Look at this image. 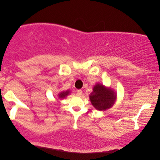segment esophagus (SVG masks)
Returning a JSON list of instances; mask_svg holds the SVG:
<instances>
[{
	"mask_svg": "<svg viewBox=\"0 0 160 160\" xmlns=\"http://www.w3.org/2000/svg\"><path fill=\"white\" fill-rule=\"evenodd\" d=\"M76 95H77V96H81V95H82V90H81V89H78V90L76 91Z\"/></svg>",
	"mask_w": 160,
	"mask_h": 160,
	"instance_id": "1",
	"label": "esophagus"
}]
</instances>
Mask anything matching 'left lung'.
I'll list each match as a JSON object with an SVG mask.
<instances>
[{
  "label": "left lung",
  "instance_id": "obj_1",
  "mask_svg": "<svg viewBox=\"0 0 160 160\" xmlns=\"http://www.w3.org/2000/svg\"><path fill=\"white\" fill-rule=\"evenodd\" d=\"M92 104L100 111H105L113 106L116 95L112 90L106 89L101 84L94 87L93 92L89 95Z\"/></svg>",
  "mask_w": 160,
  "mask_h": 160
}]
</instances>
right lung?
<instances>
[{"instance_id": "1", "label": "right lung", "mask_w": 160, "mask_h": 160, "mask_svg": "<svg viewBox=\"0 0 160 160\" xmlns=\"http://www.w3.org/2000/svg\"><path fill=\"white\" fill-rule=\"evenodd\" d=\"M68 92H60V94H59V98H65V96H67L68 95Z\"/></svg>"}]
</instances>
